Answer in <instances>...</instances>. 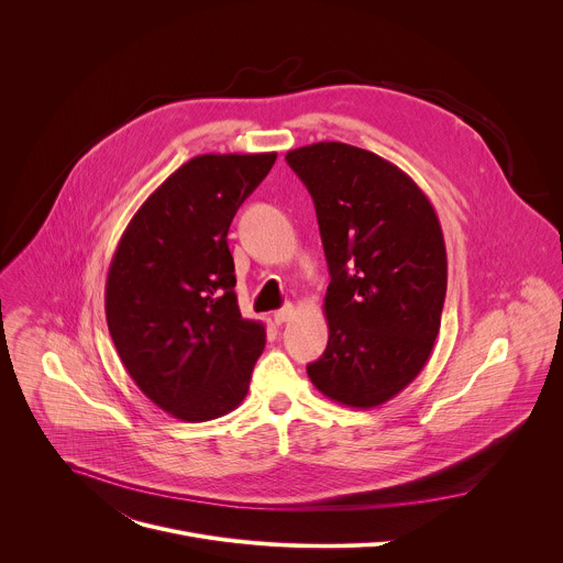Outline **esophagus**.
Returning <instances> with one entry per match:
<instances>
[{"label": "esophagus", "mask_w": 563, "mask_h": 563, "mask_svg": "<svg viewBox=\"0 0 563 563\" xmlns=\"http://www.w3.org/2000/svg\"><path fill=\"white\" fill-rule=\"evenodd\" d=\"M294 316V305H285V307H280L278 311H274V323L276 325H283V323H287V320Z\"/></svg>", "instance_id": "34e87169"}]
</instances>
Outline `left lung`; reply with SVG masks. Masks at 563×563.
Segmentation results:
<instances>
[{
    "label": "left lung",
    "instance_id": "obj_1",
    "mask_svg": "<svg viewBox=\"0 0 563 563\" xmlns=\"http://www.w3.org/2000/svg\"><path fill=\"white\" fill-rule=\"evenodd\" d=\"M285 159L313 200L332 276L328 347L307 374L336 404L380 406L419 376L441 328L448 258L437 211L372 151L316 142Z\"/></svg>",
    "mask_w": 563,
    "mask_h": 563
}]
</instances>
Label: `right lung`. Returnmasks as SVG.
<instances>
[{
  "label": "right lung",
  "mask_w": 563,
  "mask_h": 563,
  "mask_svg": "<svg viewBox=\"0 0 563 563\" xmlns=\"http://www.w3.org/2000/svg\"><path fill=\"white\" fill-rule=\"evenodd\" d=\"M276 153L196 155L131 218L107 276V323L135 385L189 423L235 410L265 347L243 318L229 224Z\"/></svg>",
  "instance_id": "1"
}]
</instances>
